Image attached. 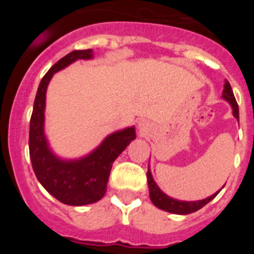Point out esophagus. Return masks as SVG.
Listing matches in <instances>:
<instances>
[{
  "label": "esophagus",
  "mask_w": 254,
  "mask_h": 254,
  "mask_svg": "<svg viewBox=\"0 0 254 254\" xmlns=\"http://www.w3.org/2000/svg\"><path fill=\"white\" fill-rule=\"evenodd\" d=\"M140 128H143V123H140Z\"/></svg>",
  "instance_id": "obj_1"
}]
</instances>
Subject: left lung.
Listing matches in <instances>:
<instances>
[{
  "instance_id": "obj_1",
  "label": "left lung",
  "mask_w": 254,
  "mask_h": 254,
  "mask_svg": "<svg viewBox=\"0 0 254 254\" xmlns=\"http://www.w3.org/2000/svg\"><path fill=\"white\" fill-rule=\"evenodd\" d=\"M223 98L225 100H228L233 107V114L237 120H239V108H238V103L234 98V94H233L232 86L229 84V81L225 82L224 85V94ZM147 177V185H149V190H150V198H151L152 203H154L156 207L161 208L164 211H168V212H172V214H178V215H187L192 214L194 211L202 208L203 206L207 205L211 199H214L217 196L219 192H216L215 194L210 196L208 198L202 199V201H193V202H183V201H178V199L170 198L167 194L163 193L159 187L156 186V183L154 182L151 177V173L150 169H147L146 173Z\"/></svg>"
}]
</instances>
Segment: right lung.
Segmentation results:
<instances>
[{
    "label": "right lung",
    "instance_id": "obj_1",
    "mask_svg": "<svg viewBox=\"0 0 254 254\" xmlns=\"http://www.w3.org/2000/svg\"><path fill=\"white\" fill-rule=\"evenodd\" d=\"M93 57L91 49L72 51L49 68L40 81L35 95L29 129V152L31 165L40 185L62 203L82 206L99 201L107 192L112 164L136 137L134 127L108 136L89 156L75 161L56 158L48 149L43 132L46 91L53 73L76 60Z\"/></svg>",
    "mask_w": 254,
    "mask_h": 254
}]
</instances>
